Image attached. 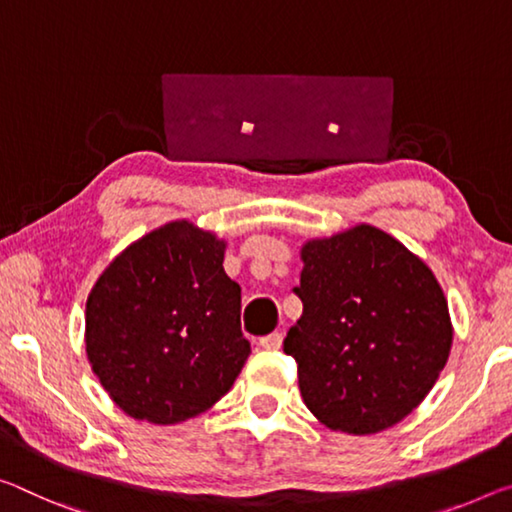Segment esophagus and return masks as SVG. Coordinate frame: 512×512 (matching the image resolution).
Masks as SVG:
<instances>
[{
    "mask_svg": "<svg viewBox=\"0 0 512 512\" xmlns=\"http://www.w3.org/2000/svg\"><path fill=\"white\" fill-rule=\"evenodd\" d=\"M282 332H271V335H266L259 339V346L262 348H269V351H278V348L282 346Z\"/></svg>",
    "mask_w": 512,
    "mask_h": 512,
    "instance_id": "34e87169",
    "label": "esophagus"
}]
</instances>
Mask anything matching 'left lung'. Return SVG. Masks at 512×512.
Returning <instances> with one entry per match:
<instances>
[{
  "instance_id": "8db88e82",
  "label": "left lung",
  "mask_w": 512,
  "mask_h": 512,
  "mask_svg": "<svg viewBox=\"0 0 512 512\" xmlns=\"http://www.w3.org/2000/svg\"><path fill=\"white\" fill-rule=\"evenodd\" d=\"M303 314L285 337L300 396L332 431L371 435L426 399L453 326L433 271L401 241L360 223L300 248Z\"/></svg>"
}]
</instances>
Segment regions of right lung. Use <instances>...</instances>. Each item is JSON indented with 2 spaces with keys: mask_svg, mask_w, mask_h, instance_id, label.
I'll return each mask as SVG.
<instances>
[{
  "mask_svg": "<svg viewBox=\"0 0 512 512\" xmlns=\"http://www.w3.org/2000/svg\"><path fill=\"white\" fill-rule=\"evenodd\" d=\"M225 241L189 221L136 239L86 300V355L125 415L173 426L230 392L250 355Z\"/></svg>",
  "mask_w": 512,
  "mask_h": 512,
  "instance_id": "right-lung-1",
  "label": "right lung"
}]
</instances>
